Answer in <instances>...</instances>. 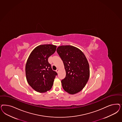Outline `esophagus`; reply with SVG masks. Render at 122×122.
Here are the masks:
<instances>
[{
	"instance_id": "obj_1",
	"label": "esophagus",
	"mask_w": 122,
	"mask_h": 122,
	"mask_svg": "<svg viewBox=\"0 0 122 122\" xmlns=\"http://www.w3.org/2000/svg\"><path fill=\"white\" fill-rule=\"evenodd\" d=\"M58 71H59V69H56V72L57 73H58Z\"/></svg>"
}]
</instances>
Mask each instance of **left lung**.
<instances>
[{
	"mask_svg": "<svg viewBox=\"0 0 122 122\" xmlns=\"http://www.w3.org/2000/svg\"><path fill=\"white\" fill-rule=\"evenodd\" d=\"M57 52L63 61L66 72L61 80L64 90L70 94H75L83 89L90 76L89 63L84 53L77 47L62 45L57 47Z\"/></svg>",
	"mask_w": 122,
	"mask_h": 122,
	"instance_id": "1",
	"label": "left lung"
}]
</instances>
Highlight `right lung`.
<instances>
[{
    "label": "right lung",
    "instance_id": "right-lung-1",
    "mask_svg": "<svg viewBox=\"0 0 122 122\" xmlns=\"http://www.w3.org/2000/svg\"><path fill=\"white\" fill-rule=\"evenodd\" d=\"M52 44L40 45L34 48L25 65V75L28 84L37 92L43 93L51 89L57 73L51 69L48 57L56 50Z\"/></svg>",
    "mask_w": 122,
    "mask_h": 122
}]
</instances>
